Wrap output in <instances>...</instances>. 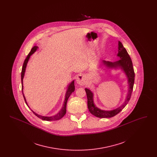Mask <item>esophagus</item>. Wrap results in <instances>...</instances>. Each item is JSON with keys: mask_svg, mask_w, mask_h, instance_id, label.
Segmentation results:
<instances>
[{"mask_svg": "<svg viewBox=\"0 0 157 157\" xmlns=\"http://www.w3.org/2000/svg\"><path fill=\"white\" fill-rule=\"evenodd\" d=\"M76 82L80 85H84L86 83V78L83 75H79L77 76L76 79Z\"/></svg>", "mask_w": 157, "mask_h": 157, "instance_id": "1", "label": "esophagus"}]
</instances>
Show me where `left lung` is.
<instances>
[{"mask_svg":"<svg viewBox=\"0 0 157 157\" xmlns=\"http://www.w3.org/2000/svg\"><path fill=\"white\" fill-rule=\"evenodd\" d=\"M117 56L120 58L118 61L111 62L109 61L103 60L102 63L107 67L109 68H116L121 67V69L125 72L128 79V90L127 97L125 102L119 108L111 111H104L98 108L94 104V94L90 90L85 88V91L88 99V108L90 112L98 118H111L120 113L127 105L131 97L132 92L133 90V86L134 84L135 73L133 65L131 59L127 52L126 49L124 47L121 42H118V52Z\"/></svg>","mask_w":157,"mask_h":157,"instance_id":"left-lung-1","label":"left lung"}]
</instances>
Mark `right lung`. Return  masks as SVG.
Listing matches in <instances>:
<instances>
[{"label":"right lung","mask_w":157,"mask_h":157,"mask_svg":"<svg viewBox=\"0 0 157 157\" xmlns=\"http://www.w3.org/2000/svg\"><path fill=\"white\" fill-rule=\"evenodd\" d=\"M37 46H33L31 51H30V52L28 54V55L27 56L24 62H23V65L22 69V72H21V81H22V90L23 96L24 98V99H25V101L26 102V105H28V106L29 108V106H28V105L27 104V102L26 101V99L25 97L24 96V94H23V77H24V75H25V70H26V65H27V63L28 62V60L30 58V56L35 52L37 49ZM75 90V85H74V81H73L72 82H71L69 85H68V87H67V93H66V95H65V101H64V104L63 105V106L61 109V110L59 112H58L56 115H53L52 117H45V116H42V115H38L36 113H35V112H33L32 110H31L33 113L38 118H39L41 120H44V121H56V120H59L60 119H61L66 113L67 112V109H66V107H67V99L69 97H70L71 94L74 92Z\"/></svg>","instance_id":"right-lung-1"}]
</instances>
